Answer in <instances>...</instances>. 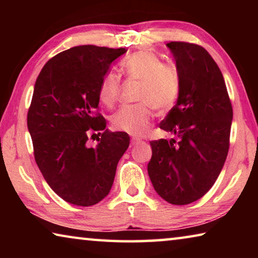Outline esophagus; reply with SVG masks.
<instances>
[{"instance_id":"esophagus-1","label":"esophagus","mask_w":258,"mask_h":258,"mask_svg":"<svg viewBox=\"0 0 258 258\" xmlns=\"http://www.w3.org/2000/svg\"><path fill=\"white\" fill-rule=\"evenodd\" d=\"M140 142H141V140H140V139H137V138L131 139V146H135V145H138V143H140Z\"/></svg>"}]
</instances>
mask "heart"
<instances>
[{
  "label": "heart",
  "instance_id": "obj_1",
  "mask_svg": "<svg viewBox=\"0 0 258 258\" xmlns=\"http://www.w3.org/2000/svg\"><path fill=\"white\" fill-rule=\"evenodd\" d=\"M125 75L141 82L138 106H123L111 118L113 127L134 137H141L149 131L152 120L151 106L159 111L173 107L180 93V75L173 64L163 63L154 52L142 50L131 54L123 64ZM119 93V78L116 74L104 75L99 86V100L111 107Z\"/></svg>",
  "mask_w": 258,
  "mask_h": 258
}]
</instances>
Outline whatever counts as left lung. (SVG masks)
Returning <instances> with one entry per match:
<instances>
[{"instance_id": "left-lung-1", "label": "left lung", "mask_w": 258, "mask_h": 258, "mask_svg": "<svg viewBox=\"0 0 258 258\" xmlns=\"http://www.w3.org/2000/svg\"><path fill=\"white\" fill-rule=\"evenodd\" d=\"M180 75L176 104L160 128L175 135L151 141L148 174L154 189L173 205H187L211 189L229 151L232 106L220 68L203 46L171 42Z\"/></svg>"}]
</instances>
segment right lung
I'll return each mask as SVG.
<instances>
[{"label": "right lung", "instance_id": "add662e5", "mask_svg": "<svg viewBox=\"0 0 258 258\" xmlns=\"http://www.w3.org/2000/svg\"><path fill=\"white\" fill-rule=\"evenodd\" d=\"M125 49L80 45L45 63L34 86L27 126L43 177L60 198L92 206L107 197L117 164L130 146L125 132H109L95 115L99 86L113 60ZM102 137L91 148L87 140Z\"/></svg>", "mask_w": 258, "mask_h": 258}]
</instances>
